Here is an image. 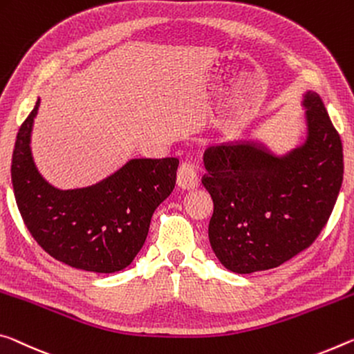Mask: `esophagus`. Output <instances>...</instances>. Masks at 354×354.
Wrapping results in <instances>:
<instances>
[{
	"label": "esophagus",
	"mask_w": 354,
	"mask_h": 354,
	"mask_svg": "<svg viewBox=\"0 0 354 354\" xmlns=\"http://www.w3.org/2000/svg\"><path fill=\"white\" fill-rule=\"evenodd\" d=\"M176 183L178 186L184 190H194L198 187L200 181H198V175L194 164H190V162H184V164L179 167L178 175H176Z\"/></svg>",
	"instance_id": "obj_1"
}]
</instances>
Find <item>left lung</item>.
I'll use <instances>...</instances> for the list:
<instances>
[{"mask_svg": "<svg viewBox=\"0 0 354 354\" xmlns=\"http://www.w3.org/2000/svg\"><path fill=\"white\" fill-rule=\"evenodd\" d=\"M306 137L282 153L261 138L207 151L203 186L214 212L209 243L228 271L277 268L326 225L344 181L342 140L317 93H302ZM206 156V154H205Z\"/></svg>", "mask_w": 354, "mask_h": 354, "instance_id": "obj_1", "label": "left lung"}]
</instances>
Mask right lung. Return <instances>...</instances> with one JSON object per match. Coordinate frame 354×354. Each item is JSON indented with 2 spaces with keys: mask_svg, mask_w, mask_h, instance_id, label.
Masks as SVG:
<instances>
[{
  "mask_svg": "<svg viewBox=\"0 0 354 354\" xmlns=\"http://www.w3.org/2000/svg\"><path fill=\"white\" fill-rule=\"evenodd\" d=\"M41 99L17 133L10 178L17 206L50 257L88 272L127 268L147 241L156 207L173 192L179 160L131 159L86 187L58 189L37 170L31 132Z\"/></svg>",
  "mask_w": 354,
  "mask_h": 354,
  "instance_id": "obj_1",
  "label": "right lung"
}]
</instances>
